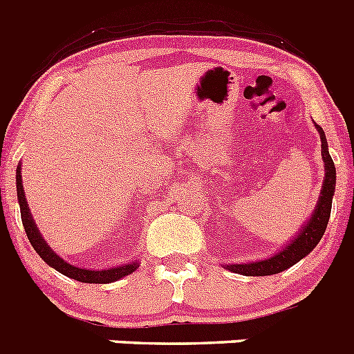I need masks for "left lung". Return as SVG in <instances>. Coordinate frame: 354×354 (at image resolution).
Returning a JSON list of instances; mask_svg holds the SVG:
<instances>
[{
    "instance_id": "left-lung-1",
    "label": "left lung",
    "mask_w": 354,
    "mask_h": 354,
    "mask_svg": "<svg viewBox=\"0 0 354 354\" xmlns=\"http://www.w3.org/2000/svg\"><path fill=\"white\" fill-rule=\"evenodd\" d=\"M317 131L321 134V154H323L324 159L326 179L323 183V189H321L317 207H315L314 214L308 220V223L303 227L299 236L290 245H287L286 250L278 252L274 257L266 259V261L252 262V264H230L227 266V270L234 271V273L245 274V277H268V274H277L280 271L290 268V266H294L296 262H299L303 257H306L317 246L321 237L324 236L328 220H330L331 200H333V192H335V165H333V159H331L330 152H328V143L323 127L317 126Z\"/></svg>"
}]
</instances>
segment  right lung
Listing matches in <instances>:
<instances>
[{
  "mask_svg": "<svg viewBox=\"0 0 354 354\" xmlns=\"http://www.w3.org/2000/svg\"><path fill=\"white\" fill-rule=\"evenodd\" d=\"M15 184H17V198L19 205H21V218H23L24 230H26V236L30 239L31 246L35 248V252L39 253L40 257L44 259V262H48L51 268H55L56 271H60L62 274L68 278H74L77 282L84 283H111L115 280H120V278L127 277V274L133 273L136 268H138V262H131V264L117 266V268H109V270L102 271H92V270H83V268H76V266L68 264L64 259H60L49 248V245L42 239V234L39 232L35 221L31 218L30 209H28V202L24 198V189H23V180H21V170L17 168V175H15Z\"/></svg>",
  "mask_w": 354,
  "mask_h": 354,
  "instance_id": "right-lung-1",
  "label": "right lung"
}]
</instances>
